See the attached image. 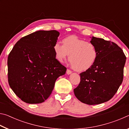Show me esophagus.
Returning a JSON list of instances; mask_svg holds the SVG:
<instances>
[{
  "mask_svg": "<svg viewBox=\"0 0 129 129\" xmlns=\"http://www.w3.org/2000/svg\"><path fill=\"white\" fill-rule=\"evenodd\" d=\"M72 73V71H70V70H69V69H67V75H71V74Z\"/></svg>",
  "mask_w": 129,
  "mask_h": 129,
  "instance_id": "esophagus-1",
  "label": "esophagus"
}]
</instances>
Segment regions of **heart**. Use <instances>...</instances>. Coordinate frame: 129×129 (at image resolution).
<instances>
[{"label":"heart","mask_w":129,"mask_h":129,"mask_svg":"<svg viewBox=\"0 0 129 129\" xmlns=\"http://www.w3.org/2000/svg\"><path fill=\"white\" fill-rule=\"evenodd\" d=\"M63 45L56 43L53 51L56 59L63 62L69 56L71 66L77 71H84L94 64L97 58V50L93 44L71 36L62 40Z\"/></svg>","instance_id":"heart-1"}]
</instances>
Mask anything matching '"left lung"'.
<instances>
[{
	"mask_svg": "<svg viewBox=\"0 0 129 129\" xmlns=\"http://www.w3.org/2000/svg\"><path fill=\"white\" fill-rule=\"evenodd\" d=\"M97 50L94 64L81 73L80 82L74 89L77 99L82 103L97 105L108 101L122 84L126 57L114 43L90 37Z\"/></svg>",
	"mask_w": 129,
	"mask_h": 129,
	"instance_id": "1",
	"label": "left lung"
}]
</instances>
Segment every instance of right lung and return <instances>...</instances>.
Wrapping results in <instances>:
<instances>
[{
    "instance_id": "right-lung-1",
    "label": "right lung",
    "mask_w": 129,
    "mask_h": 129,
    "mask_svg": "<svg viewBox=\"0 0 129 129\" xmlns=\"http://www.w3.org/2000/svg\"><path fill=\"white\" fill-rule=\"evenodd\" d=\"M59 32L40 30L21 38L8 57L10 88L28 104H40L48 98L56 80L67 68L56 59L53 45Z\"/></svg>"
}]
</instances>
